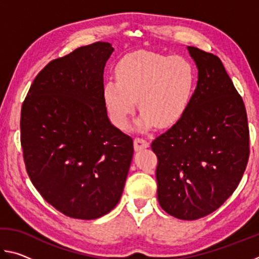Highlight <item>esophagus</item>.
I'll return each mask as SVG.
<instances>
[{"label":"esophagus","instance_id":"1","mask_svg":"<svg viewBox=\"0 0 259 259\" xmlns=\"http://www.w3.org/2000/svg\"><path fill=\"white\" fill-rule=\"evenodd\" d=\"M134 146H135L136 151H140V150H144V148H147L148 146H150V143H148L145 139L137 137L134 140Z\"/></svg>","mask_w":259,"mask_h":259}]
</instances>
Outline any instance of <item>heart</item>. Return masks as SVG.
<instances>
[{"mask_svg": "<svg viewBox=\"0 0 259 259\" xmlns=\"http://www.w3.org/2000/svg\"><path fill=\"white\" fill-rule=\"evenodd\" d=\"M115 74L116 81L105 82L103 99L109 120L120 129L128 125L136 100L142 112L136 128L146 131L177 124L194 97L195 67L183 57L137 52L122 59Z\"/></svg>", "mask_w": 259, "mask_h": 259, "instance_id": "heart-1", "label": "heart"}]
</instances>
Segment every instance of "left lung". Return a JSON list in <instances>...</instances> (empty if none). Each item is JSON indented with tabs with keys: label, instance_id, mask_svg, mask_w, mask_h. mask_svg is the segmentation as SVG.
I'll use <instances>...</instances> for the list:
<instances>
[{
	"label": "left lung",
	"instance_id": "obj_1",
	"mask_svg": "<svg viewBox=\"0 0 259 259\" xmlns=\"http://www.w3.org/2000/svg\"><path fill=\"white\" fill-rule=\"evenodd\" d=\"M198 67L190 108L152 142L157 200L166 213L194 221L213 212L238 187L249 159L247 112L217 56L187 47Z\"/></svg>",
	"mask_w": 259,
	"mask_h": 259
}]
</instances>
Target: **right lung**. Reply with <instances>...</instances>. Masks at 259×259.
I'll return each instance as SVG.
<instances>
[{
	"label": "right lung",
	"instance_id": "obj_1",
	"mask_svg": "<svg viewBox=\"0 0 259 259\" xmlns=\"http://www.w3.org/2000/svg\"><path fill=\"white\" fill-rule=\"evenodd\" d=\"M114 48L96 42L50 61L21 106L26 170L58 211L96 219L115 207L134 155L130 136L108 120L104 68Z\"/></svg>",
	"mask_w": 259,
	"mask_h": 259
}]
</instances>
